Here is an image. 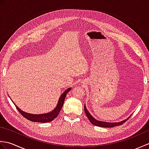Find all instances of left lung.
<instances>
[{
  "instance_id": "1",
  "label": "left lung",
  "mask_w": 149,
  "mask_h": 149,
  "mask_svg": "<svg viewBox=\"0 0 149 149\" xmlns=\"http://www.w3.org/2000/svg\"><path fill=\"white\" fill-rule=\"evenodd\" d=\"M84 112L86 113V115L88 117V118L90 120V122L92 123V124L99 126V127H115V126H118L120 125L123 124V123H125L127 120L130 118L129 117L128 118H127L125 120H123L122 122H116V123H110V122H101V121H98L96 119H95L93 117L90 115V113L88 112V111L87 110L86 106H84Z\"/></svg>"
}]
</instances>
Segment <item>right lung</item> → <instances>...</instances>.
Wrapping results in <instances>:
<instances>
[{
	"label": "right lung",
	"mask_w": 149,
	"mask_h": 149,
	"mask_svg": "<svg viewBox=\"0 0 149 149\" xmlns=\"http://www.w3.org/2000/svg\"><path fill=\"white\" fill-rule=\"evenodd\" d=\"M70 90H71L70 88H68L67 90L65 91V92H63V93L61 95V97L59 98L58 105H57L56 108L54 109L52 111L48 113L42 114H42H41V115H33V114L25 113L23 111H22L19 109L16 105L15 106L17 107L18 112L20 113L24 117H25L26 119L30 120V121H32L34 122H43V123L50 122L52 121L54 118H56L59 115L60 111H61L62 107L63 106V104H64V101L65 99V97L66 96V94L70 91Z\"/></svg>",
	"instance_id": "right-lung-1"
}]
</instances>
